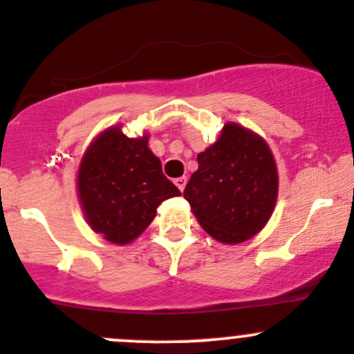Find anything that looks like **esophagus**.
<instances>
[{
  "label": "esophagus",
  "mask_w": 354,
  "mask_h": 354,
  "mask_svg": "<svg viewBox=\"0 0 354 354\" xmlns=\"http://www.w3.org/2000/svg\"><path fill=\"white\" fill-rule=\"evenodd\" d=\"M174 182H176V185L178 187V191H184L185 184H187V178H185V177H177Z\"/></svg>",
  "instance_id": "obj_1"
}]
</instances>
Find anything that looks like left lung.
Returning a JSON list of instances; mask_svg holds the SVG:
<instances>
[{
  "instance_id": "8db88e82",
  "label": "left lung",
  "mask_w": 354,
  "mask_h": 354,
  "mask_svg": "<svg viewBox=\"0 0 354 354\" xmlns=\"http://www.w3.org/2000/svg\"><path fill=\"white\" fill-rule=\"evenodd\" d=\"M279 191L277 165L267 142L234 122L198 155L184 198L199 225L223 244L244 243L272 216Z\"/></svg>"
}]
</instances>
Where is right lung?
Masks as SVG:
<instances>
[{"label":"right lung","mask_w":354,"mask_h":354,"mask_svg":"<svg viewBox=\"0 0 354 354\" xmlns=\"http://www.w3.org/2000/svg\"><path fill=\"white\" fill-rule=\"evenodd\" d=\"M77 189L87 223L115 244H129L153 222L156 208L180 191L162 172L148 136L127 138L120 125L101 132L84 153Z\"/></svg>","instance_id":"1"}]
</instances>
